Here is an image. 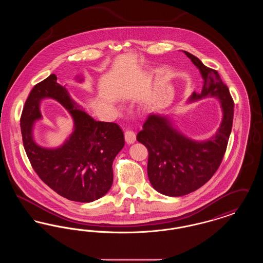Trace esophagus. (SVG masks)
Returning <instances> with one entry per match:
<instances>
[{"instance_id": "obj_1", "label": "esophagus", "mask_w": 263, "mask_h": 263, "mask_svg": "<svg viewBox=\"0 0 263 263\" xmlns=\"http://www.w3.org/2000/svg\"><path fill=\"white\" fill-rule=\"evenodd\" d=\"M124 137L127 144H133L136 141V134L132 130H126Z\"/></svg>"}]
</instances>
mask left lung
I'll list each match as a JSON object with an SVG mask.
<instances>
[{"mask_svg":"<svg viewBox=\"0 0 263 263\" xmlns=\"http://www.w3.org/2000/svg\"><path fill=\"white\" fill-rule=\"evenodd\" d=\"M183 52L199 69L204 80L200 93L194 91L190 101L217 98L221 101L223 119L211 139L197 142L178 132L166 117L148 116L137 140L149 152V180L158 192L174 197L197 190L217 172L227 150L234 118V100L218 72L206 67L194 55Z\"/></svg>","mask_w":263,"mask_h":263,"instance_id":"8db88e82","label":"left lung"}]
</instances>
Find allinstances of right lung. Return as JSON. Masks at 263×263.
Wrapping results in <instances>:
<instances>
[{"label": "right lung", "mask_w": 263, "mask_h": 263, "mask_svg": "<svg viewBox=\"0 0 263 263\" xmlns=\"http://www.w3.org/2000/svg\"><path fill=\"white\" fill-rule=\"evenodd\" d=\"M43 98L57 100L74 119L73 133L56 149L38 146L32 136L33 123L41 118L39 105ZM78 107L52 74L29 92L21 130L25 153L40 179L69 200L92 202L105 195L112 185V163L124 146V135L116 123L97 121Z\"/></svg>", "instance_id": "add662e5"}]
</instances>
